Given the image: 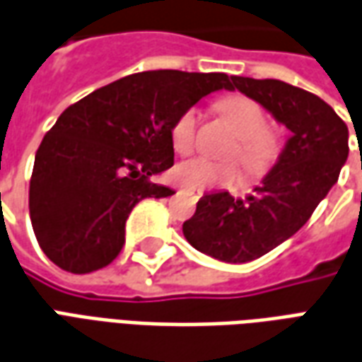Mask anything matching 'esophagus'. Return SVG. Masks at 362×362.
<instances>
[{"instance_id": "obj_1", "label": "esophagus", "mask_w": 362, "mask_h": 362, "mask_svg": "<svg viewBox=\"0 0 362 362\" xmlns=\"http://www.w3.org/2000/svg\"><path fill=\"white\" fill-rule=\"evenodd\" d=\"M182 192H184V194H188L192 199H199V197L204 196V192H202V189H182Z\"/></svg>"}]
</instances>
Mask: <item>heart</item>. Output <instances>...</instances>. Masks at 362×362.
I'll return each mask as SVG.
<instances>
[{
	"label": "heart",
	"mask_w": 362,
	"mask_h": 362,
	"mask_svg": "<svg viewBox=\"0 0 362 362\" xmlns=\"http://www.w3.org/2000/svg\"><path fill=\"white\" fill-rule=\"evenodd\" d=\"M219 112L235 129L238 143L233 149V157H238L244 168L254 176L267 173L277 158L279 143L277 137L267 132V118L258 103L248 96H227L217 104ZM197 110L188 108L174 119L170 129L173 147L180 155H186L196 147ZM174 180L184 188L207 189L215 186H235L240 182V170L235 163H219L211 158H188L174 168Z\"/></svg>",
	"instance_id": "1"
}]
</instances>
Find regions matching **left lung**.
Returning a JSON list of instances; mask_svg holds the SVG:
<instances>
[{"label": "left lung", "instance_id": "left-lung-1", "mask_svg": "<svg viewBox=\"0 0 362 362\" xmlns=\"http://www.w3.org/2000/svg\"><path fill=\"white\" fill-rule=\"evenodd\" d=\"M291 132L277 163L252 196L205 194L182 225L196 250L221 262L262 258L295 235L332 189L349 155V129L320 96L277 79L230 77Z\"/></svg>", "mask_w": 362, "mask_h": 362}]
</instances>
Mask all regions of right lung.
I'll use <instances>...</instances> for the list:
<instances>
[{
    "label": "right lung",
    "mask_w": 362,
    "mask_h": 362,
    "mask_svg": "<svg viewBox=\"0 0 362 362\" xmlns=\"http://www.w3.org/2000/svg\"><path fill=\"white\" fill-rule=\"evenodd\" d=\"M228 87L227 74L141 71L62 112L36 151L28 189L44 254L71 273L114 262L135 204L174 194L151 182L174 165V119L202 96Z\"/></svg>",
    "instance_id": "1"
}]
</instances>
